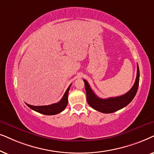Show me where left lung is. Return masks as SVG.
Listing matches in <instances>:
<instances>
[{"mask_svg": "<svg viewBox=\"0 0 154 154\" xmlns=\"http://www.w3.org/2000/svg\"><path fill=\"white\" fill-rule=\"evenodd\" d=\"M87 100L89 105L98 111L103 113H112L128 106L136 95L139 82V69L137 64V72L135 82L131 89L124 95L108 98H101L94 94L87 80L84 79Z\"/></svg>", "mask_w": 154, "mask_h": 154, "instance_id": "1", "label": "left lung"}]
</instances>
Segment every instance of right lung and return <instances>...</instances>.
<instances>
[{"label":"right lung","instance_id":"obj_1","mask_svg":"<svg viewBox=\"0 0 154 154\" xmlns=\"http://www.w3.org/2000/svg\"><path fill=\"white\" fill-rule=\"evenodd\" d=\"M70 87L71 85L69 86L68 88H67V89L66 90V91H65L64 95H63V98H61L60 101L56 103H53L48 106H32L27 103L26 104L27 105L28 107H29L31 108V109L35 110V111L39 112V113L48 115V116H52V115L58 114L59 112H62L63 110H64L65 108H66V106L67 105V102H68L67 96H68V92Z\"/></svg>","mask_w":154,"mask_h":154}]
</instances>
